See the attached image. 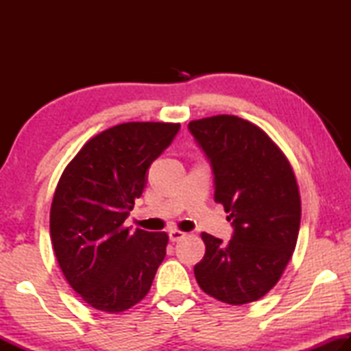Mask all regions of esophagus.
Segmentation results:
<instances>
[{"instance_id":"esophagus-1","label":"esophagus","mask_w":351,"mask_h":351,"mask_svg":"<svg viewBox=\"0 0 351 351\" xmlns=\"http://www.w3.org/2000/svg\"><path fill=\"white\" fill-rule=\"evenodd\" d=\"M186 235L187 234H184V232H181V230H176V229H171L170 232H169V239H170V241H180V240H182V239H186Z\"/></svg>"}]
</instances>
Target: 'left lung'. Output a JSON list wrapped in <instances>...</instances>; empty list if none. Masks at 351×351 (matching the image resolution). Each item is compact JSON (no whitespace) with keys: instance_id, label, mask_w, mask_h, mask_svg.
Instances as JSON below:
<instances>
[{"instance_id":"1","label":"left lung","mask_w":351,"mask_h":351,"mask_svg":"<svg viewBox=\"0 0 351 351\" xmlns=\"http://www.w3.org/2000/svg\"><path fill=\"white\" fill-rule=\"evenodd\" d=\"M213 173V198L229 213L228 245L203 232L206 254L195 265L199 288L230 305L258 300L280 280L294 252L300 197L293 169L263 130L221 114L189 123Z\"/></svg>"}]
</instances>
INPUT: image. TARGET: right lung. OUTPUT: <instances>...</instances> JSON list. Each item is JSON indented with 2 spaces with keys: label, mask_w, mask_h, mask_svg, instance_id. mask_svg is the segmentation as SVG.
Here are the masks:
<instances>
[{
  "label": "right lung",
  "mask_w": 351,
  "mask_h": 351,
  "mask_svg": "<svg viewBox=\"0 0 351 351\" xmlns=\"http://www.w3.org/2000/svg\"><path fill=\"white\" fill-rule=\"evenodd\" d=\"M180 123L128 122L82 147L58 181L51 239L58 265L77 294L105 313L141 302L165 257L169 237L123 228L147 184L152 162Z\"/></svg>",
  "instance_id": "right-lung-1"
}]
</instances>
